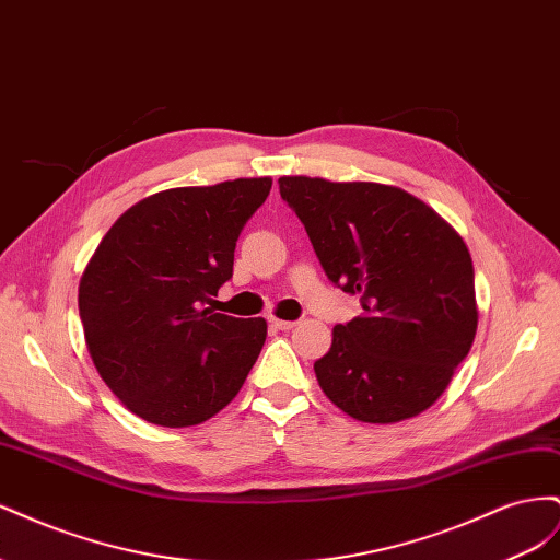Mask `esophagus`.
Listing matches in <instances>:
<instances>
[{"mask_svg": "<svg viewBox=\"0 0 560 560\" xmlns=\"http://www.w3.org/2000/svg\"><path fill=\"white\" fill-rule=\"evenodd\" d=\"M270 327H276L280 331H290L296 327L294 319H278V317H270Z\"/></svg>", "mask_w": 560, "mask_h": 560, "instance_id": "1", "label": "esophagus"}]
</instances>
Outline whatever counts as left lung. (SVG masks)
Returning a JSON list of instances; mask_svg holds the SVG:
<instances>
[{
  "mask_svg": "<svg viewBox=\"0 0 560 560\" xmlns=\"http://www.w3.org/2000/svg\"><path fill=\"white\" fill-rule=\"evenodd\" d=\"M327 278L360 294L336 325L317 383L362 422L413 418L444 395L479 325L469 249L420 198L376 182L280 177Z\"/></svg>",
  "mask_w": 560,
  "mask_h": 560,
  "instance_id": "obj_1",
  "label": "left lung"
}]
</instances>
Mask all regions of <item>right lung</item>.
Here are the masks:
<instances>
[{"instance_id":"right-lung-1","label":"right lung","mask_w":560,"mask_h":560,"mask_svg":"<svg viewBox=\"0 0 560 560\" xmlns=\"http://www.w3.org/2000/svg\"><path fill=\"white\" fill-rule=\"evenodd\" d=\"M273 179L179 186L135 202L79 282V315L100 378L161 428L206 422L241 393L266 319L206 308L233 276L235 241Z\"/></svg>"}]
</instances>
